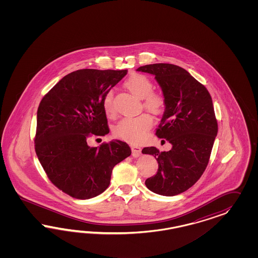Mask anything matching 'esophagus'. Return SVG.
Instances as JSON below:
<instances>
[{"instance_id":"obj_1","label":"esophagus","mask_w":258,"mask_h":258,"mask_svg":"<svg viewBox=\"0 0 258 258\" xmlns=\"http://www.w3.org/2000/svg\"><path fill=\"white\" fill-rule=\"evenodd\" d=\"M132 148V151H133V156L135 157H139L141 154H142V149H141L140 147H138V146H132L131 147Z\"/></svg>"}]
</instances>
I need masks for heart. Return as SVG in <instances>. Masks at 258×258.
Here are the masks:
<instances>
[{"mask_svg": "<svg viewBox=\"0 0 258 258\" xmlns=\"http://www.w3.org/2000/svg\"><path fill=\"white\" fill-rule=\"evenodd\" d=\"M125 89L137 98L143 100V107L152 114H160L164 109L165 99L160 93L152 91L153 83L145 75L133 74L124 83ZM103 109L109 118H113L116 110L113 105L112 94L108 92L103 98ZM153 121L148 114H141L137 117L122 119L113 130V134L121 140L138 144L145 140Z\"/></svg>", "mask_w": 258, "mask_h": 258, "instance_id": "b5f03b06", "label": "heart"}]
</instances>
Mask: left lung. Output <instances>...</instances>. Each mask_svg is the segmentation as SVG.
I'll return each mask as SVG.
<instances>
[{
    "label": "left lung",
    "mask_w": 258,
    "mask_h": 258,
    "mask_svg": "<svg viewBox=\"0 0 258 258\" xmlns=\"http://www.w3.org/2000/svg\"><path fill=\"white\" fill-rule=\"evenodd\" d=\"M137 71L154 75L162 88L165 109L156 135L172 145L169 151L154 147L142 150L155 157L159 166L146 185L159 195H178L195 184L209 162L218 134L211 95L180 66L156 63L141 66Z\"/></svg>",
    "instance_id": "left-lung-1"
}]
</instances>
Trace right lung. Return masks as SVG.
Segmentation results:
<instances>
[{"mask_svg": "<svg viewBox=\"0 0 258 258\" xmlns=\"http://www.w3.org/2000/svg\"><path fill=\"white\" fill-rule=\"evenodd\" d=\"M126 72L75 71L60 79L39 103L37 156L52 183L75 199L100 195L109 187L113 167L132 154L122 141L96 148L88 145L90 138L109 133L103 98Z\"/></svg>", "mask_w": 258, "mask_h": 258, "instance_id": "add662e5", "label": "right lung"}]
</instances>
